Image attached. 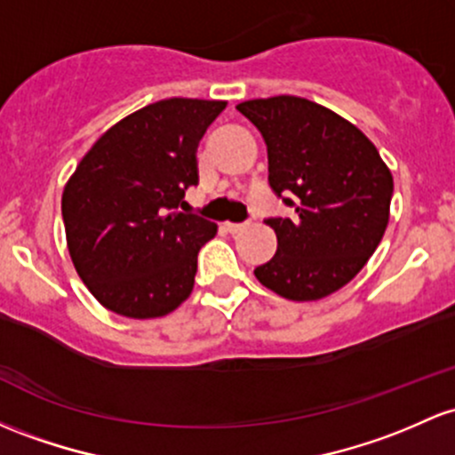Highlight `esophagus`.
Listing matches in <instances>:
<instances>
[{"label":"esophagus","mask_w":455,"mask_h":455,"mask_svg":"<svg viewBox=\"0 0 455 455\" xmlns=\"http://www.w3.org/2000/svg\"><path fill=\"white\" fill-rule=\"evenodd\" d=\"M224 228L228 233H242L246 228V222H224Z\"/></svg>","instance_id":"1"}]
</instances>
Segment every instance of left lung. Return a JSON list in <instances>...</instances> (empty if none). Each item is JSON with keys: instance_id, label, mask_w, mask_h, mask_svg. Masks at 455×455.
Instances as JSON below:
<instances>
[{"instance_id": "left-lung-1", "label": "left lung", "mask_w": 455, "mask_h": 455, "mask_svg": "<svg viewBox=\"0 0 455 455\" xmlns=\"http://www.w3.org/2000/svg\"><path fill=\"white\" fill-rule=\"evenodd\" d=\"M267 147V181L291 218H266L276 254L254 267L287 300H319L361 272L387 231L393 177L378 148L346 118L302 97L237 106Z\"/></svg>"}]
</instances>
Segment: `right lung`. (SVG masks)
<instances>
[{
    "label": "right lung",
    "mask_w": 455,
    "mask_h": 455,
    "mask_svg": "<svg viewBox=\"0 0 455 455\" xmlns=\"http://www.w3.org/2000/svg\"><path fill=\"white\" fill-rule=\"evenodd\" d=\"M224 101L164 99L129 114L84 155L62 194L68 252L118 315L162 317L194 289L216 222L177 212L198 183L196 147Z\"/></svg>",
    "instance_id": "1"
}]
</instances>
